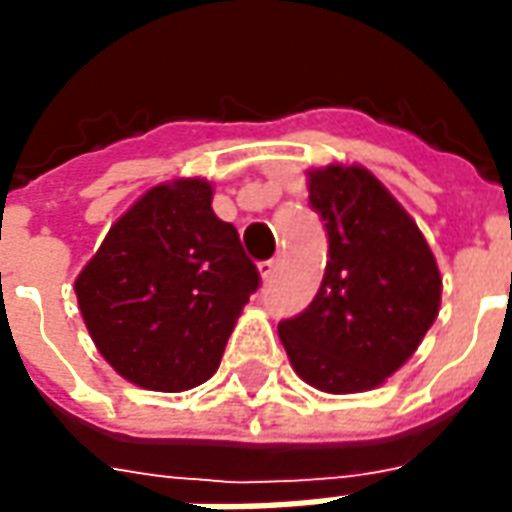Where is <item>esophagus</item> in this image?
I'll return each mask as SVG.
<instances>
[{
	"label": "esophagus",
	"instance_id": "esophagus-1",
	"mask_svg": "<svg viewBox=\"0 0 512 512\" xmlns=\"http://www.w3.org/2000/svg\"><path fill=\"white\" fill-rule=\"evenodd\" d=\"M279 266V257H271V260H263V263H257V271H260V277L271 279L274 277V271Z\"/></svg>",
	"mask_w": 512,
	"mask_h": 512
}]
</instances>
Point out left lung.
<instances>
[{"label": "left lung", "mask_w": 512, "mask_h": 512, "mask_svg": "<svg viewBox=\"0 0 512 512\" xmlns=\"http://www.w3.org/2000/svg\"><path fill=\"white\" fill-rule=\"evenodd\" d=\"M307 186L329 260L310 307L279 323V340L301 381L329 395L367 392L406 365L436 321L439 266L370 169H310Z\"/></svg>", "instance_id": "1"}]
</instances>
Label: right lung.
<instances>
[{"mask_svg":"<svg viewBox=\"0 0 512 512\" xmlns=\"http://www.w3.org/2000/svg\"><path fill=\"white\" fill-rule=\"evenodd\" d=\"M213 186L178 178L145 191L76 277V299L109 365L153 392L205 384L260 285Z\"/></svg>","mask_w":512,"mask_h":512,"instance_id":"right-lung-1","label":"right lung"}]
</instances>
